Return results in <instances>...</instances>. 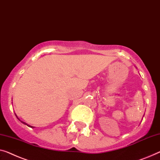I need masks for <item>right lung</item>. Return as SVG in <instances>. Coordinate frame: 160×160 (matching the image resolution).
<instances>
[{
    "label": "right lung",
    "mask_w": 160,
    "mask_h": 160,
    "mask_svg": "<svg viewBox=\"0 0 160 160\" xmlns=\"http://www.w3.org/2000/svg\"><path fill=\"white\" fill-rule=\"evenodd\" d=\"M26 124H27V123H26ZM27 126H29V125H27ZM31 127H32V126H31Z\"/></svg>",
    "instance_id": "obj_1"
}]
</instances>
